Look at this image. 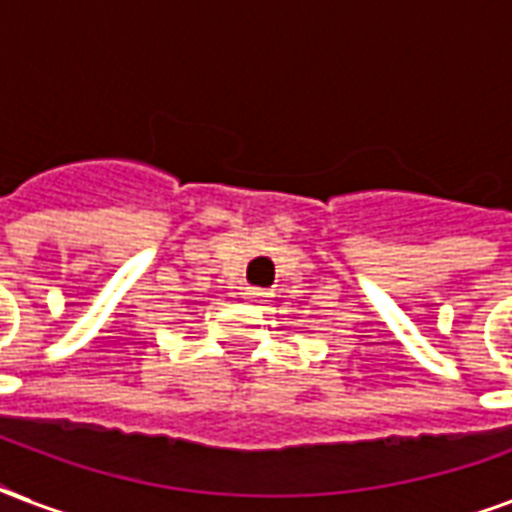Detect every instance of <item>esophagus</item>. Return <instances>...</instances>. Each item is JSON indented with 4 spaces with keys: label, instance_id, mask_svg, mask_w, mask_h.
<instances>
[{
    "label": "esophagus",
    "instance_id": "esophagus-1",
    "mask_svg": "<svg viewBox=\"0 0 512 512\" xmlns=\"http://www.w3.org/2000/svg\"><path fill=\"white\" fill-rule=\"evenodd\" d=\"M244 298H247L249 303H255V306H268L273 298V292L260 290V287H247V290H244Z\"/></svg>",
    "mask_w": 512,
    "mask_h": 512
}]
</instances>
